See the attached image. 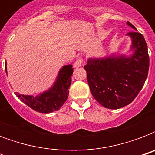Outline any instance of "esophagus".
Listing matches in <instances>:
<instances>
[{
    "label": "esophagus",
    "mask_w": 155,
    "mask_h": 155,
    "mask_svg": "<svg viewBox=\"0 0 155 155\" xmlns=\"http://www.w3.org/2000/svg\"><path fill=\"white\" fill-rule=\"evenodd\" d=\"M83 63H84V59L81 58H78L77 60L75 62V63H74V67L75 68H79V67L83 65Z\"/></svg>",
    "instance_id": "1"
}]
</instances>
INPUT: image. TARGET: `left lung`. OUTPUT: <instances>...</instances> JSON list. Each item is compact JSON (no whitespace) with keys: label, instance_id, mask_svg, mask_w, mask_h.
<instances>
[{"label":"left lung","instance_id":"obj_1","mask_svg":"<svg viewBox=\"0 0 155 155\" xmlns=\"http://www.w3.org/2000/svg\"><path fill=\"white\" fill-rule=\"evenodd\" d=\"M127 25L137 30L129 21ZM127 35L132 40V55L90 58L84 67L92 96L104 108L117 109L131 103L148 75L150 59L143 35L137 31Z\"/></svg>","mask_w":155,"mask_h":155}]
</instances>
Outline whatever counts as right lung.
Returning a JSON list of instances; mask_svg holds the SVG:
<instances>
[{
  "mask_svg": "<svg viewBox=\"0 0 155 155\" xmlns=\"http://www.w3.org/2000/svg\"><path fill=\"white\" fill-rule=\"evenodd\" d=\"M5 71L7 68L5 64ZM73 68L71 65L63 66L58 71L54 84L51 88L38 96L20 95L17 97L30 108L38 113H50L58 110L66 102L69 95V87L71 83Z\"/></svg>",
  "mask_w": 155,
  "mask_h": 155,
  "instance_id": "1",
  "label": "right lung"
}]
</instances>
